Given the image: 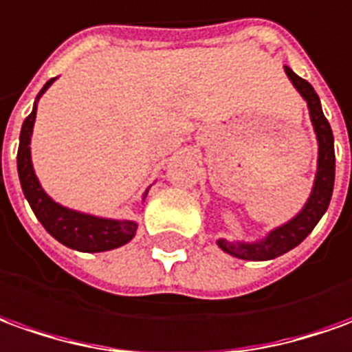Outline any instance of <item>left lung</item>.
<instances>
[{"mask_svg": "<svg viewBox=\"0 0 352 352\" xmlns=\"http://www.w3.org/2000/svg\"><path fill=\"white\" fill-rule=\"evenodd\" d=\"M287 76L293 82V86L301 94L310 111V120L314 126V132L318 138V170L314 188L310 193L307 205L297 217L289 220L287 224L272 230L263 241L256 243H232L226 239H218V247L226 251L232 256L243 258V261H270L280 254L292 251L305 237L309 236L318 224V220L328 210L331 191H333V180H336V151H333V134L328 118L322 113L318 94L310 86L307 80L297 76L289 67H285Z\"/></svg>", "mask_w": 352, "mask_h": 352, "instance_id": "obj_1", "label": "left lung"}]
</instances>
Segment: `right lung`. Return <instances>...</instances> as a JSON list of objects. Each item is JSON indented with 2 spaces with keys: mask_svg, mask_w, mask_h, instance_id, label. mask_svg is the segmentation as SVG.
Segmentation results:
<instances>
[{
  "mask_svg": "<svg viewBox=\"0 0 352 352\" xmlns=\"http://www.w3.org/2000/svg\"><path fill=\"white\" fill-rule=\"evenodd\" d=\"M53 80L55 78H51L43 86L40 96L53 84ZM34 120H36V103H34L32 113L26 116V120L23 122L19 153H16V168H19V180L23 186L24 197L28 199L34 214L42 222V226L63 245L82 251V253H101V251H111L128 243L138 230L135 222L109 220V218H98L70 210L55 203L42 190L40 182L34 174L32 159H30V135H32Z\"/></svg>",
  "mask_w": 352,
  "mask_h": 352,
  "instance_id": "right-lung-1",
  "label": "right lung"
}]
</instances>
